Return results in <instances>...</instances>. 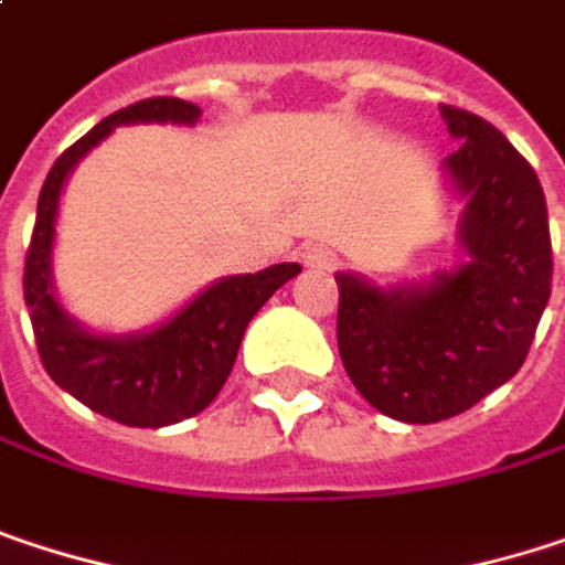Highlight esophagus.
Masks as SVG:
<instances>
[{"label": "esophagus", "instance_id": "34e87169", "mask_svg": "<svg viewBox=\"0 0 565 565\" xmlns=\"http://www.w3.org/2000/svg\"><path fill=\"white\" fill-rule=\"evenodd\" d=\"M303 265L317 268V271H330L337 265V252L330 245H310V248H303Z\"/></svg>", "mask_w": 565, "mask_h": 565}]
</instances>
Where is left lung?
<instances>
[{"label":"left lung","mask_w":565,"mask_h":565,"mask_svg":"<svg viewBox=\"0 0 565 565\" xmlns=\"http://www.w3.org/2000/svg\"><path fill=\"white\" fill-rule=\"evenodd\" d=\"M461 147L445 160L468 192V265L428 287L380 290L337 275V347L383 415L428 425L461 415L523 366L553 281L546 199L533 167L484 117L441 104Z\"/></svg>","instance_id":"1"}]
</instances>
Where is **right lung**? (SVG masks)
<instances>
[{
	"label": "right lung",
	"mask_w": 565,
	"mask_h": 565,
	"mask_svg": "<svg viewBox=\"0 0 565 565\" xmlns=\"http://www.w3.org/2000/svg\"><path fill=\"white\" fill-rule=\"evenodd\" d=\"M195 117L199 107L189 100L147 97L104 117L94 130L71 143L42 185L25 255V307L45 373L87 408L134 428H160L202 412L225 386L252 317L284 281L300 271V265H275L258 275L225 278L202 290L170 323L143 337H90L57 307L52 294V238L57 195L71 167L120 124H192Z\"/></svg>",
	"instance_id": "right-lung-1"
}]
</instances>
